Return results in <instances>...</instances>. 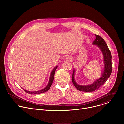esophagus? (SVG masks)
<instances>
[{"instance_id":"34e87169","label":"esophagus","mask_w":124,"mask_h":124,"mask_svg":"<svg viewBox=\"0 0 124 124\" xmlns=\"http://www.w3.org/2000/svg\"><path fill=\"white\" fill-rule=\"evenodd\" d=\"M66 59L67 60L70 61V60H71V58H70V56H67V57L66 58Z\"/></svg>"}]
</instances>
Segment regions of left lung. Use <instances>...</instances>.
Here are the masks:
<instances>
[{"instance_id":"8db88e82","label":"left lung","mask_w":124,"mask_h":124,"mask_svg":"<svg viewBox=\"0 0 124 124\" xmlns=\"http://www.w3.org/2000/svg\"><path fill=\"white\" fill-rule=\"evenodd\" d=\"M96 39L92 43L96 45L101 50L103 55L104 69L101 76L91 84L87 85H80L78 84L75 79L76 70L74 68L72 76V81L75 87L78 90L84 92H92L95 91L102 86L109 78L112 73V56L110 50L104 40L98 35H95Z\"/></svg>"}]
</instances>
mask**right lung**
Returning <instances> with one entry per match:
<instances>
[{
  "instance_id": "1",
  "label": "right lung",
  "mask_w": 124,
  "mask_h": 124,
  "mask_svg": "<svg viewBox=\"0 0 124 124\" xmlns=\"http://www.w3.org/2000/svg\"><path fill=\"white\" fill-rule=\"evenodd\" d=\"M57 67H58V66H57L56 67H54L52 70V71L50 73L48 83L47 86L45 88H44V89H43L42 90H40L36 91H29L26 90L25 89H23V90L26 93H27L28 94H42L43 93H44V92H46L47 91H48L50 89V86H51V84L53 82V81H54V78L55 72V70H56Z\"/></svg>"
}]
</instances>
